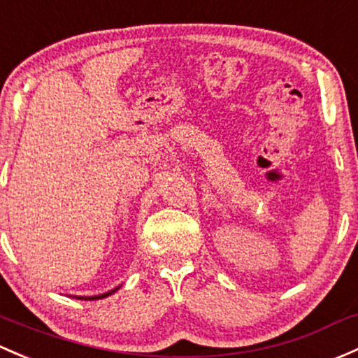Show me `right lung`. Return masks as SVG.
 Returning <instances> with one entry per match:
<instances>
[{
	"label": "right lung",
	"instance_id": "right-lung-1",
	"mask_svg": "<svg viewBox=\"0 0 358 358\" xmlns=\"http://www.w3.org/2000/svg\"><path fill=\"white\" fill-rule=\"evenodd\" d=\"M120 287H122V285H120ZM120 287H116L115 289H110V292H106V293H101V295H94V296H73V299H78V300H99V299H106V296H110V295H113V293H115V292H118Z\"/></svg>",
	"mask_w": 358,
	"mask_h": 358
}]
</instances>
